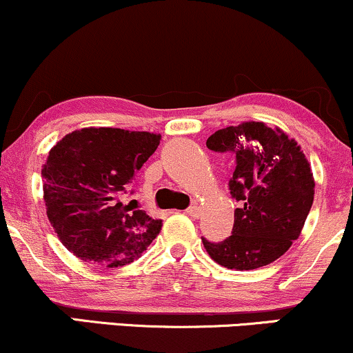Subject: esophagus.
<instances>
[{"mask_svg": "<svg viewBox=\"0 0 353 353\" xmlns=\"http://www.w3.org/2000/svg\"><path fill=\"white\" fill-rule=\"evenodd\" d=\"M185 214H188V216H190V217H199L201 208H199V205H190V208L185 210Z\"/></svg>", "mask_w": 353, "mask_h": 353, "instance_id": "34e87169", "label": "esophagus"}]
</instances>
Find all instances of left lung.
<instances>
[{
    "label": "left lung",
    "instance_id": "obj_1",
    "mask_svg": "<svg viewBox=\"0 0 353 353\" xmlns=\"http://www.w3.org/2000/svg\"><path fill=\"white\" fill-rule=\"evenodd\" d=\"M205 145L236 154L229 189L239 202L232 236L217 244L202 239L205 250L228 269L272 264L301 236L314 202L315 181L305 154L282 129L255 121L219 129Z\"/></svg>",
    "mask_w": 353,
    "mask_h": 353
}]
</instances>
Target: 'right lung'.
<instances>
[{
    "mask_svg": "<svg viewBox=\"0 0 353 353\" xmlns=\"http://www.w3.org/2000/svg\"><path fill=\"white\" fill-rule=\"evenodd\" d=\"M159 141L154 132L83 128L51 148L41 169L46 214L81 261L125 265L157 237L163 222L124 205L119 196Z\"/></svg>",
    "mask_w": 353,
    "mask_h": 353,
    "instance_id": "obj_1",
    "label": "right lung"
}]
</instances>
